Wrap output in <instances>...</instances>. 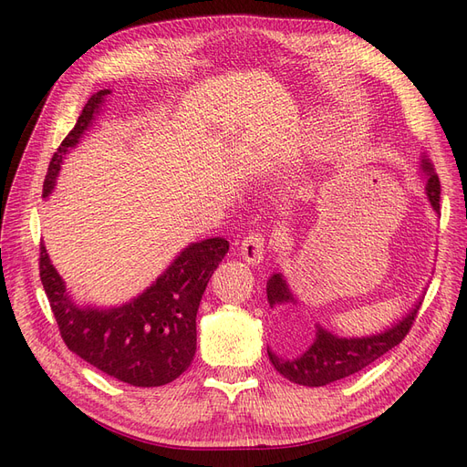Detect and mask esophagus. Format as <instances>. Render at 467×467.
I'll list each match as a JSON object with an SVG mask.
<instances>
[{"label":"esophagus","mask_w":467,"mask_h":467,"mask_svg":"<svg viewBox=\"0 0 467 467\" xmlns=\"http://www.w3.org/2000/svg\"><path fill=\"white\" fill-rule=\"evenodd\" d=\"M267 252V240L260 233H250L244 236L243 244H240V255L243 260L255 265L264 260V255Z\"/></svg>","instance_id":"1"}]
</instances>
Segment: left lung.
Listing matches in <instances>:
<instances>
[{"label":"left lung","mask_w":467,"mask_h":467,"mask_svg":"<svg viewBox=\"0 0 467 467\" xmlns=\"http://www.w3.org/2000/svg\"><path fill=\"white\" fill-rule=\"evenodd\" d=\"M423 167L427 174L425 192L427 198L436 213L441 212V180L436 176L431 162L423 157ZM267 303L269 306L283 305V303H296L287 281L281 274H274L267 281ZM420 303L401 318L392 327L384 329L382 334L367 336V337H339L332 332H327L320 324H316V339L310 348L293 358H281L275 353L267 349L269 360L279 374L285 379L303 384V386H326L336 380L348 379V376L367 368L376 358H380L389 349L403 341L410 334V329L417 318Z\"/></svg>","instance_id":"8db88e82"}]
</instances>
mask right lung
<instances>
[{
  "instance_id": "1",
  "label": "right lung",
  "mask_w": 467,
  "mask_h": 467,
  "mask_svg": "<svg viewBox=\"0 0 467 467\" xmlns=\"http://www.w3.org/2000/svg\"><path fill=\"white\" fill-rule=\"evenodd\" d=\"M107 95L109 88H102L87 100L78 124L50 161L42 198H48L54 190L59 164L79 143ZM227 252L229 243L221 236L193 243L176 255L151 287L114 308L75 305L42 243L40 281L69 351L119 382L153 388L176 380L192 365L195 314L209 279Z\"/></svg>"
}]
</instances>
